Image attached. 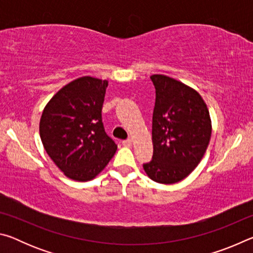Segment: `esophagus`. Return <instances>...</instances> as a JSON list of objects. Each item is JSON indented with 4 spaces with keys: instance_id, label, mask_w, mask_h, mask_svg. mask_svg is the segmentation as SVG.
Wrapping results in <instances>:
<instances>
[{
    "instance_id": "obj_1",
    "label": "esophagus",
    "mask_w": 253,
    "mask_h": 253,
    "mask_svg": "<svg viewBox=\"0 0 253 253\" xmlns=\"http://www.w3.org/2000/svg\"><path fill=\"white\" fill-rule=\"evenodd\" d=\"M123 145L126 147H130L132 145V140L131 139H126V140H123Z\"/></svg>"
}]
</instances>
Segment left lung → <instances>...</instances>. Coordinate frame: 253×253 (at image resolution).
Instances as JSON below:
<instances>
[{
    "label": "left lung",
    "instance_id": "obj_1",
    "mask_svg": "<svg viewBox=\"0 0 253 253\" xmlns=\"http://www.w3.org/2000/svg\"><path fill=\"white\" fill-rule=\"evenodd\" d=\"M156 89L153 113V160L143 165L161 184L187 177L202 160L212 134L208 106L190 85L164 75L151 76Z\"/></svg>",
    "mask_w": 253,
    "mask_h": 253
}]
</instances>
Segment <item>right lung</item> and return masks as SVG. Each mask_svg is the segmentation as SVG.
Segmentation results:
<instances>
[{"label":"right lung","mask_w":253,"mask_h":253,"mask_svg":"<svg viewBox=\"0 0 253 253\" xmlns=\"http://www.w3.org/2000/svg\"><path fill=\"white\" fill-rule=\"evenodd\" d=\"M107 85V80L81 77L60 89L42 111L39 130L45 152L74 181L95 178L117 151L101 121Z\"/></svg>","instance_id":"add662e5"}]
</instances>
